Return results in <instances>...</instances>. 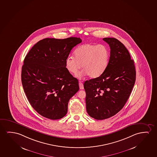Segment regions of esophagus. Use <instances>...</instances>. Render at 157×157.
Instances as JSON below:
<instances>
[{
    "mask_svg": "<svg viewBox=\"0 0 157 157\" xmlns=\"http://www.w3.org/2000/svg\"><path fill=\"white\" fill-rule=\"evenodd\" d=\"M79 86H80V89H84L83 84L82 82H81V81L79 82Z\"/></svg>",
    "mask_w": 157,
    "mask_h": 157,
    "instance_id": "obj_1",
    "label": "esophagus"
}]
</instances>
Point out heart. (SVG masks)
<instances>
[{"label": "heart", "instance_id": "b5f03b06", "mask_svg": "<svg viewBox=\"0 0 157 157\" xmlns=\"http://www.w3.org/2000/svg\"><path fill=\"white\" fill-rule=\"evenodd\" d=\"M74 56H69L66 59L65 65L67 71L77 75L83 67L84 70L80 74L89 75L95 78L102 75L108 66L110 51L104 44H84L74 51Z\"/></svg>", "mask_w": 157, "mask_h": 157}]
</instances>
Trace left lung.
I'll list each match as a JSON object with an SVG mask.
<instances>
[{
  "instance_id": "8db88e82",
  "label": "left lung",
  "mask_w": 157,
  "mask_h": 157,
  "mask_svg": "<svg viewBox=\"0 0 157 157\" xmlns=\"http://www.w3.org/2000/svg\"><path fill=\"white\" fill-rule=\"evenodd\" d=\"M103 40L110 47L108 67L100 76L84 83L86 111L97 120L112 117L124 107L136 76L134 61L124 44L116 38Z\"/></svg>"
}]
</instances>
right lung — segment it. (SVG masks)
<instances>
[{"label":"right lung","mask_w":157,"mask_h":157,"mask_svg":"<svg viewBox=\"0 0 157 157\" xmlns=\"http://www.w3.org/2000/svg\"><path fill=\"white\" fill-rule=\"evenodd\" d=\"M80 38H46L37 42L24 61L21 82L27 99L43 117L59 119L66 115L69 101L79 90L78 81L67 71L66 58Z\"/></svg>","instance_id":"right-lung-1"}]
</instances>
